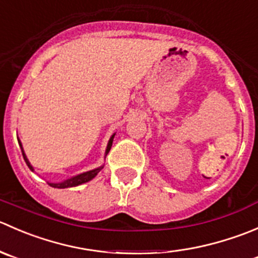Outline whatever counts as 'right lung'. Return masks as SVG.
<instances>
[{"label": "right lung", "instance_id": "add662e5", "mask_svg": "<svg viewBox=\"0 0 258 258\" xmlns=\"http://www.w3.org/2000/svg\"><path fill=\"white\" fill-rule=\"evenodd\" d=\"M114 135H115V134H114ZM114 135H111L110 140H109V143H108V148H106V152H105L106 154H108V153H109V150H110V148H111V144H113ZM19 144H20V147H21V152H22V155H24V159H25V162H26L27 167H29L30 169H31V170H34V168L31 167V164H30V162H29V160H27L26 155H25V153H24V149H22L21 142H19ZM101 169H103V167H100V168H96V169H93V170H90V172L83 173V174H79V175H76V177H73V178H70V179H66V180H63V182H61V183H48V184H50L51 187H53V188H69V187H76V185H79V184H83V183H86V182H89V180H91V179H93V178L95 177V175L98 174V173L100 172Z\"/></svg>", "mask_w": 258, "mask_h": 258}]
</instances>
